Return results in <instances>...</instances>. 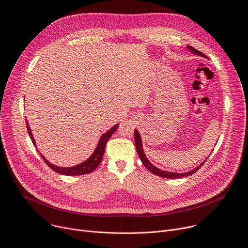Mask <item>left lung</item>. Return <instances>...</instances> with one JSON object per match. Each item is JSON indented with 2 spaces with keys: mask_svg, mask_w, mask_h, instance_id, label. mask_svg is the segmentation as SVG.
Returning a JSON list of instances; mask_svg holds the SVG:
<instances>
[{
  "mask_svg": "<svg viewBox=\"0 0 248 248\" xmlns=\"http://www.w3.org/2000/svg\"><path fill=\"white\" fill-rule=\"evenodd\" d=\"M188 49H189L191 52H193L194 54H197L198 56H204L200 51L196 50L195 48H193V47H191V46H189V47H188ZM134 140H135V147H136V151H137V153H138V156H139V158H140L141 162L143 163L144 167H145L146 169H148V170H149L151 172H153L154 174L159 175V176H162V178H167V179H180V178H184V176L190 175V174H192V173L196 172V171H197V170L202 167V165L204 164V162L206 161V160H205V161H204L200 166H198L197 168H195L194 170H190V171H188V172H185V173H178V172L165 171V170H160V169L156 168L154 165H152V164L148 161V159L146 158V156H145V154H144L143 148H142V143H141V138H140V135H139V133H138V131H137L136 129L134 130Z\"/></svg>",
  "mask_w": 248,
  "mask_h": 248,
  "instance_id": "left-lung-1",
  "label": "left lung"
}]
</instances>
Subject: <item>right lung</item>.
<instances>
[{
  "label": "right lung",
  "mask_w": 248,
  "mask_h": 248,
  "mask_svg": "<svg viewBox=\"0 0 248 248\" xmlns=\"http://www.w3.org/2000/svg\"><path fill=\"white\" fill-rule=\"evenodd\" d=\"M26 122V127H27V131H28V134L30 136V139L32 141L33 145L36 144V142H35V140L33 138V135L31 133V129L29 127V124ZM118 125L119 124H116L114 125L111 129H109L107 132L104 133L100 140L98 142V145L95 149V151L93 152V154L83 163L78 165V166H75V167H70V168H62V167H58V166H55L53 164H51L50 162H48V160L45 159V157L43 155H41L42 159L44 160V162L48 165V167H50L53 170H55L56 172L58 173H61V174H65V175H79V174H85V173H89L91 171H93L99 165L100 163L102 162V159H103V155H104V152H105V147H106V144H107L108 140L110 139V137L113 135V133L116 131V129L118 128ZM38 151V150H37Z\"/></svg>",
  "instance_id": "right-lung-1"
}]
</instances>
